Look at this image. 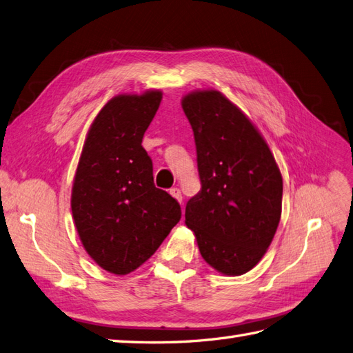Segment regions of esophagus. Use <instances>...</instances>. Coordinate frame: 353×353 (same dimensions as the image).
<instances>
[{
    "instance_id": "obj_1",
    "label": "esophagus",
    "mask_w": 353,
    "mask_h": 353,
    "mask_svg": "<svg viewBox=\"0 0 353 353\" xmlns=\"http://www.w3.org/2000/svg\"><path fill=\"white\" fill-rule=\"evenodd\" d=\"M169 192H171V196H172V197H175L179 203H182V194H181V190H179V188L174 187V188L169 190Z\"/></svg>"
}]
</instances>
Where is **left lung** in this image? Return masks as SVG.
I'll return each instance as SVG.
<instances>
[{
  "label": "left lung",
  "instance_id": "8db88e82",
  "mask_svg": "<svg viewBox=\"0 0 353 353\" xmlns=\"http://www.w3.org/2000/svg\"><path fill=\"white\" fill-rule=\"evenodd\" d=\"M182 109L201 182L187 203L185 223L213 269L244 274L261 260L281 221V171L257 128L221 92L190 93Z\"/></svg>",
  "mask_w": 353,
  "mask_h": 353
}]
</instances>
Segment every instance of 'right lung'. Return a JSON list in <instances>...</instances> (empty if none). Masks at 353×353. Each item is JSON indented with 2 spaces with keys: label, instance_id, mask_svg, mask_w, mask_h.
Returning <instances> with one entry per match:
<instances>
[{
  "label": "right lung",
  "instance_id": "1",
  "mask_svg": "<svg viewBox=\"0 0 353 353\" xmlns=\"http://www.w3.org/2000/svg\"><path fill=\"white\" fill-rule=\"evenodd\" d=\"M162 92L119 94L94 118L80 156L71 210L84 250L114 274L136 270L179 222L181 205L156 188L143 149Z\"/></svg>",
  "mask_w": 353,
  "mask_h": 353
}]
</instances>
